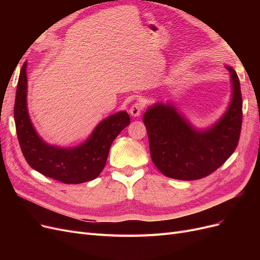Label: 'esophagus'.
Segmentation results:
<instances>
[{"label":"esophagus","mask_w":260,"mask_h":260,"mask_svg":"<svg viewBox=\"0 0 260 260\" xmlns=\"http://www.w3.org/2000/svg\"><path fill=\"white\" fill-rule=\"evenodd\" d=\"M143 107H144V105H143L142 103H141V102H137V103H135V104H133V105L130 107L129 112H130V114H131V116H133V117H139L140 114H141V112H142Z\"/></svg>","instance_id":"obj_1"}]
</instances>
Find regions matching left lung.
<instances>
[{
    "mask_svg": "<svg viewBox=\"0 0 260 260\" xmlns=\"http://www.w3.org/2000/svg\"><path fill=\"white\" fill-rule=\"evenodd\" d=\"M232 99L223 116L211 127L198 130L171 104L157 103L143 116L151 158L162 175L198 180L217 170L238 146L242 128V94L235 70L226 66Z\"/></svg>",
    "mask_w": 260,
    "mask_h": 260,
    "instance_id": "obj_1",
    "label": "left lung"
}]
</instances>
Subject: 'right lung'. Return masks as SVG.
I'll return each mask as SVG.
<instances>
[{
	"instance_id": "1",
	"label": "right lung",
	"mask_w": 260,
	"mask_h": 260,
	"mask_svg": "<svg viewBox=\"0 0 260 260\" xmlns=\"http://www.w3.org/2000/svg\"><path fill=\"white\" fill-rule=\"evenodd\" d=\"M27 62L22 65L14 105L18 142L29 166L45 177L66 184H78L95 179L105 167L114 140L129 125L124 111L102 120L89 139L76 147L48 144L38 135L27 109Z\"/></svg>"
}]
</instances>
